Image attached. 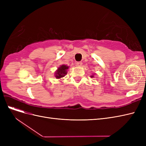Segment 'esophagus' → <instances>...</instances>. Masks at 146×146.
<instances>
[{
	"label": "esophagus",
	"mask_w": 146,
	"mask_h": 146,
	"mask_svg": "<svg viewBox=\"0 0 146 146\" xmlns=\"http://www.w3.org/2000/svg\"><path fill=\"white\" fill-rule=\"evenodd\" d=\"M82 62H81V61H79V62H77L76 63V66H81L82 65Z\"/></svg>",
	"instance_id": "34e87169"
}]
</instances>
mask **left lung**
<instances>
[{
  "mask_svg": "<svg viewBox=\"0 0 146 146\" xmlns=\"http://www.w3.org/2000/svg\"><path fill=\"white\" fill-rule=\"evenodd\" d=\"M94 74H92V76H91L90 77H91V78H94Z\"/></svg>",
  "mask_w": 146,
  "mask_h": 146,
  "instance_id": "8db88e82",
  "label": "left lung"
}]
</instances>
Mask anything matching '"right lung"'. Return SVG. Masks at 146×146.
Segmentation results:
<instances>
[{
  "label": "right lung",
  "instance_id": "obj_1",
  "mask_svg": "<svg viewBox=\"0 0 146 146\" xmlns=\"http://www.w3.org/2000/svg\"><path fill=\"white\" fill-rule=\"evenodd\" d=\"M69 66L65 64L61 65L55 72V77L56 79H61L64 77L68 73Z\"/></svg>",
  "mask_w": 146,
  "mask_h": 146
}]
</instances>
